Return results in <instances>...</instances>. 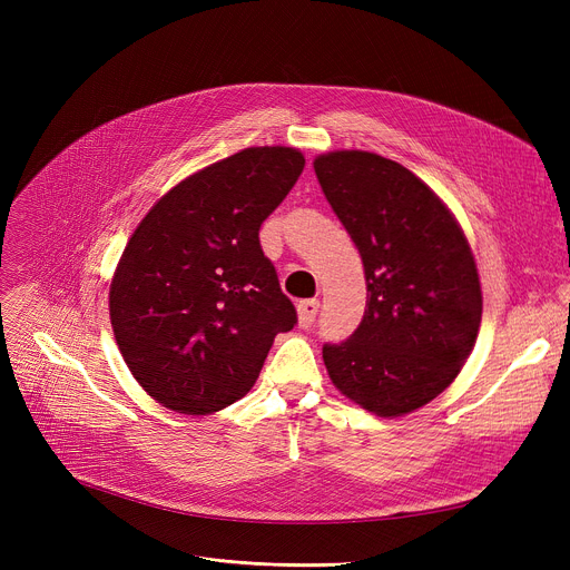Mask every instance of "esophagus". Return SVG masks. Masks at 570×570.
Returning <instances> with one entry per match:
<instances>
[{"mask_svg": "<svg viewBox=\"0 0 570 570\" xmlns=\"http://www.w3.org/2000/svg\"><path fill=\"white\" fill-rule=\"evenodd\" d=\"M318 314V301H305L297 305V325L309 327Z\"/></svg>", "mask_w": 570, "mask_h": 570, "instance_id": "esophagus-1", "label": "esophagus"}]
</instances>
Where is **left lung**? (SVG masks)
Listing matches in <instances>:
<instances>
[{"label":"left lung","instance_id":"8db88e82","mask_svg":"<svg viewBox=\"0 0 570 570\" xmlns=\"http://www.w3.org/2000/svg\"><path fill=\"white\" fill-rule=\"evenodd\" d=\"M318 185L363 258L367 307L357 331L323 346L337 391L379 417L430 404L471 355L483 291L448 205L402 164L365 149L314 159Z\"/></svg>","mask_w":570,"mask_h":570}]
</instances>
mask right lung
I'll return each instance as SVG.
<instances>
[{"mask_svg":"<svg viewBox=\"0 0 570 570\" xmlns=\"http://www.w3.org/2000/svg\"><path fill=\"white\" fill-rule=\"evenodd\" d=\"M303 168L295 147H245L177 183L131 233L110 282V325L161 406L207 415L245 397L295 325L258 228Z\"/></svg>","mask_w":570,"mask_h":570,"instance_id":"1","label":"right lung"}]
</instances>
